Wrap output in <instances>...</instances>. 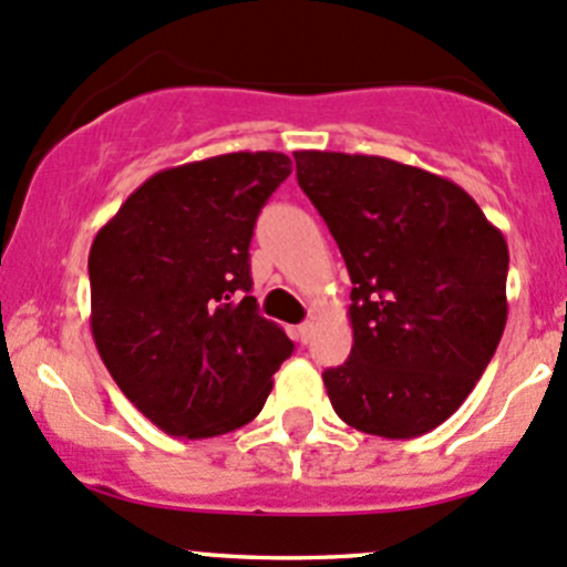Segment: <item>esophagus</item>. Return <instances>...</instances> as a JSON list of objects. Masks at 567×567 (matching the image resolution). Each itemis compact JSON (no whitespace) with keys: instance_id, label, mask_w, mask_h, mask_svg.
Returning a JSON list of instances; mask_svg holds the SVG:
<instances>
[{"instance_id":"34e87169","label":"esophagus","mask_w":567,"mask_h":567,"mask_svg":"<svg viewBox=\"0 0 567 567\" xmlns=\"http://www.w3.org/2000/svg\"><path fill=\"white\" fill-rule=\"evenodd\" d=\"M312 331H316V326H312V320H305V323H301L299 329H296V334H299V340L307 346V342L312 340Z\"/></svg>"}]
</instances>
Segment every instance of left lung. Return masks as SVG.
Here are the masks:
<instances>
[{
  "label": "left lung",
  "instance_id": "1",
  "mask_svg": "<svg viewBox=\"0 0 567 567\" xmlns=\"http://www.w3.org/2000/svg\"><path fill=\"white\" fill-rule=\"evenodd\" d=\"M293 158L353 282L351 357L323 373L331 405L362 433L422 436L458 411L499 346L505 236L447 177L381 156Z\"/></svg>",
  "mask_w": 567,
  "mask_h": 567
}]
</instances>
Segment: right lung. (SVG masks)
<instances>
[{
    "label": "right lung",
    "instance_id": "1",
    "mask_svg": "<svg viewBox=\"0 0 567 567\" xmlns=\"http://www.w3.org/2000/svg\"><path fill=\"white\" fill-rule=\"evenodd\" d=\"M290 173V158L271 151L162 169L95 236V348L125 398L169 436L247 425L293 353L249 296L257 214Z\"/></svg>",
    "mask_w": 567,
    "mask_h": 567
}]
</instances>
